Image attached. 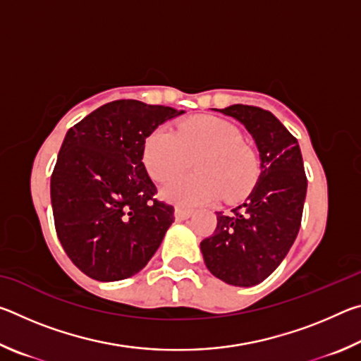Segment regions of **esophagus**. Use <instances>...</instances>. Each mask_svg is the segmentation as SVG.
Wrapping results in <instances>:
<instances>
[{
	"mask_svg": "<svg viewBox=\"0 0 361 361\" xmlns=\"http://www.w3.org/2000/svg\"><path fill=\"white\" fill-rule=\"evenodd\" d=\"M192 215L191 209H183V207H175V218L176 221H183V219H188Z\"/></svg>",
	"mask_w": 361,
	"mask_h": 361,
	"instance_id": "1",
	"label": "esophagus"
}]
</instances>
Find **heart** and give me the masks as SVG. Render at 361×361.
Returning a JSON list of instances; mask_svg holds the SVG:
<instances>
[{
    "mask_svg": "<svg viewBox=\"0 0 361 361\" xmlns=\"http://www.w3.org/2000/svg\"><path fill=\"white\" fill-rule=\"evenodd\" d=\"M143 166L152 180L166 183L180 175L194 159L192 175L170 181L162 197L173 204L200 205L219 197L234 202L256 181L258 161L243 143L242 132L215 116H195L175 132L157 127L143 143Z\"/></svg>",
    "mask_w": 361,
    "mask_h": 361,
    "instance_id": "b5f03b06",
    "label": "heart"
}]
</instances>
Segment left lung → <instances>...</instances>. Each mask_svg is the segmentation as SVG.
<instances>
[{
	"label": "left lung",
	"mask_w": 361,
	"mask_h": 361,
	"mask_svg": "<svg viewBox=\"0 0 361 361\" xmlns=\"http://www.w3.org/2000/svg\"><path fill=\"white\" fill-rule=\"evenodd\" d=\"M245 126L259 151L261 172L247 199L216 212V229L200 242L205 266L234 286H253L276 271L295 242L307 191L298 140L272 113L250 105L216 109Z\"/></svg>",
	"instance_id": "obj_1"
}]
</instances>
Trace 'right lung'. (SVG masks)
<instances>
[{"instance_id": "add662e5", "label": "right lung", "mask_w": 361, "mask_h": 361, "mask_svg": "<svg viewBox=\"0 0 361 361\" xmlns=\"http://www.w3.org/2000/svg\"><path fill=\"white\" fill-rule=\"evenodd\" d=\"M183 113L116 100L66 132L51 176V202L59 240L85 276L100 282L135 276L161 245L173 207L154 199L143 143Z\"/></svg>"}]
</instances>
